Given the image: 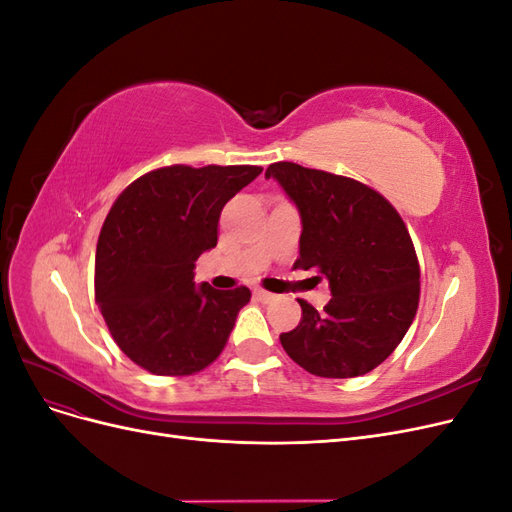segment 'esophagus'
I'll use <instances>...</instances> for the list:
<instances>
[{"label": "esophagus", "mask_w": 512, "mask_h": 512, "mask_svg": "<svg viewBox=\"0 0 512 512\" xmlns=\"http://www.w3.org/2000/svg\"><path fill=\"white\" fill-rule=\"evenodd\" d=\"M254 297H256L258 301H262V303H273V301L277 299V294L267 292V290H262V288H256V290H254Z\"/></svg>", "instance_id": "obj_1"}]
</instances>
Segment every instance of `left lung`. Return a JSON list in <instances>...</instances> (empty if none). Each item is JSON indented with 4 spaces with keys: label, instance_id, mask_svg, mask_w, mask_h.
<instances>
[{
    "label": "left lung",
    "instance_id": "obj_1",
    "mask_svg": "<svg viewBox=\"0 0 512 512\" xmlns=\"http://www.w3.org/2000/svg\"><path fill=\"white\" fill-rule=\"evenodd\" d=\"M267 179L299 209L303 232L292 269L327 277L331 301L318 312L299 299L297 329L282 333L290 359L320 378H356L389 356L416 316L421 269L410 232L380 192L350 177L275 162Z\"/></svg>",
    "mask_w": 512,
    "mask_h": 512
}]
</instances>
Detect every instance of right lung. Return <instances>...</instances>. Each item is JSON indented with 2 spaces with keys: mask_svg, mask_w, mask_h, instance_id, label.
Listing matches in <instances>:
<instances>
[{
  "mask_svg": "<svg viewBox=\"0 0 512 512\" xmlns=\"http://www.w3.org/2000/svg\"><path fill=\"white\" fill-rule=\"evenodd\" d=\"M260 166H164L138 177L108 211L96 250V303L121 352L156 376H192L218 359L252 292L194 284L218 243L228 200Z\"/></svg>",
  "mask_w": 512,
  "mask_h": 512,
  "instance_id": "1",
  "label": "right lung"
}]
</instances>
